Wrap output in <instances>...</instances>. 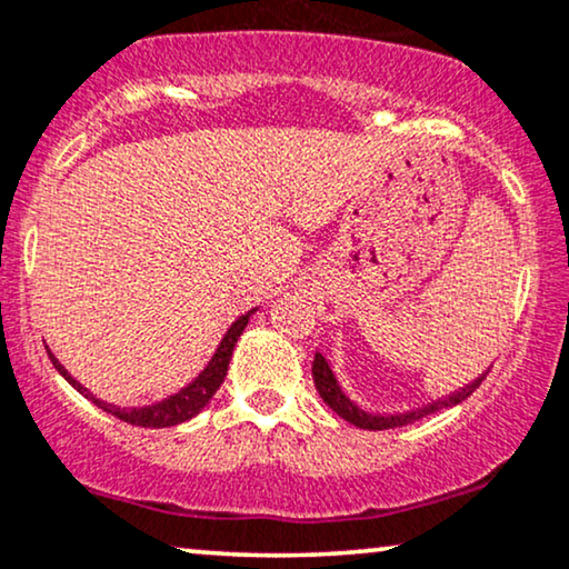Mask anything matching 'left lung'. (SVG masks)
Returning <instances> with one entry per match:
<instances>
[{
    "label": "left lung",
    "mask_w": 569,
    "mask_h": 569,
    "mask_svg": "<svg viewBox=\"0 0 569 569\" xmlns=\"http://www.w3.org/2000/svg\"><path fill=\"white\" fill-rule=\"evenodd\" d=\"M312 375H315V388L320 390V398L328 403L332 411L338 416H343L348 423H353V427H361V429H396V427H406V423H413L423 419V416L435 413V411H442V408H450V406H458L463 403V400L476 392V388L483 382L481 375L479 380H473L471 385H466V388H460L458 392H452L448 398H439L435 403L423 406V408H416V411H408V413H372V411H363L361 406H356L351 398L346 396L343 390H340V385L336 380V375H332L328 359H325L322 353H315V363H312Z\"/></svg>",
    "instance_id": "obj_1"
}]
</instances>
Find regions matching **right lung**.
Wrapping results in <instances>:
<instances>
[{
    "instance_id": "add662e5",
    "label": "right lung",
    "mask_w": 569,
    "mask_h": 569,
    "mask_svg": "<svg viewBox=\"0 0 569 569\" xmlns=\"http://www.w3.org/2000/svg\"><path fill=\"white\" fill-rule=\"evenodd\" d=\"M249 322V315L239 317L237 322L231 325V330L226 332L221 346H218V351L210 363L206 367V372H202L197 380L189 385V388L179 390L177 396H171L169 400H161L158 406H150V408H134V411H121V408H111L101 403V400L93 398V403H98L103 408V411H109L111 416H117L119 421H127L132 423V427H150V429H161V427H173V423H181L187 419H192L206 408V403L210 398L216 396V390L221 388L226 372H229V361H231V353H233V346H237V340L241 336V330L247 328ZM51 363L62 372V377L67 382L72 385V388H78L80 392H86L82 385H78L72 380L70 375H67V369L59 363L54 356H51Z\"/></svg>"
}]
</instances>
